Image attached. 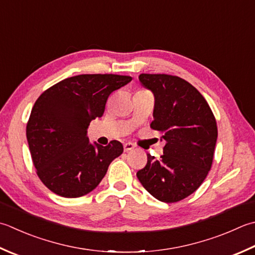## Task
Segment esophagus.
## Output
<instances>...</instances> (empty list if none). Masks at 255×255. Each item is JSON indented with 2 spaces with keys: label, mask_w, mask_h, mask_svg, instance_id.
<instances>
[{
  "label": "esophagus",
  "mask_w": 255,
  "mask_h": 255,
  "mask_svg": "<svg viewBox=\"0 0 255 255\" xmlns=\"http://www.w3.org/2000/svg\"><path fill=\"white\" fill-rule=\"evenodd\" d=\"M133 148H134V143H132V142H126V143H124V150L126 151V152L132 150Z\"/></svg>",
  "instance_id": "obj_1"
}]
</instances>
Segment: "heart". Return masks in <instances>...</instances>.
I'll return each instance as SVG.
<instances>
[{
    "instance_id": "obj_1",
    "label": "heart",
    "mask_w": 255,
    "mask_h": 255,
    "mask_svg": "<svg viewBox=\"0 0 255 255\" xmlns=\"http://www.w3.org/2000/svg\"><path fill=\"white\" fill-rule=\"evenodd\" d=\"M140 91H143V89H140ZM139 92V91H138Z\"/></svg>"
}]
</instances>
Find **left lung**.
<instances>
[{"label": "left lung", "mask_w": 255, "mask_h": 255, "mask_svg": "<svg viewBox=\"0 0 255 255\" xmlns=\"http://www.w3.org/2000/svg\"><path fill=\"white\" fill-rule=\"evenodd\" d=\"M139 81L154 95L150 127L163 132L166 144L159 160L147 153L137 178L159 201L178 202L196 191L211 169L216 117L198 89L180 77L140 74Z\"/></svg>", "instance_id": "1"}]
</instances>
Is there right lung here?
Instances as JSON below:
<instances>
[{
  "label": "right lung",
  "mask_w": 255,
  "mask_h": 255,
  "mask_svg": "<svg viewBox=\"0 0 255 255\" xmlns=\"http://www.w3.org/2000/svg\"><path fill=\"white\" fill-rule=\"evenodd\" d=\"M130 81L125 75H77L53 85L35 102L26 138L37 176L52 192L85 196L123 153L121 141L112 140L106 147L89 143L87 128L104 115L109 95Z\"/></svg>",
  "instance_id": "1"
}]
</instances>
